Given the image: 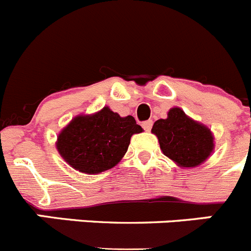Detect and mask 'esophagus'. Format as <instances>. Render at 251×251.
I'll list each match as a JSON object with an SVG mask.
<instances>
[{"label":"esophagus","instance_id":"esophagus-1","mask_svg":"<svg viewBox=\"0 0 251 251\" xmlns=\"http://www.w3.org/2000/svg\"><path fill=\"white\" fill-rule=\"evenodd\" d=\"M142 126H143V128H145L146 132H150V130L152 129L153 122L152 121H146V122H143V124H142Z\"/></svg>","mask_w":251,"mask_h":251}]
</instances>
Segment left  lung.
<instances>
[{"mask_svg":"<svg viewBox=\"0 0 251 251\" xmlns=\"http://www.w3.org/2000/svg\"><path fill=\"white\" fill-rule=\"evenodd\" d=\"M152 133L158 138L163 154L181 167H197L214 151L211 130L177 106L170 109L167 118L154 122Z\"/></svg>","mask_w":251,"mask_h":251,"instance_id":"1","label":"left lung"}]
</instances>
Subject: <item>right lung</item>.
Returning a JSON list of instances; mask_svg holds the SVG:
<instances>
[{
	"label": "right lung",
	"mask_w": 251,
	"mask_h": 251,
	"mask_svg": "<svg viewBox=\"0 0 251 251\" xmlns=\"http://www.w3.org/2000/svg\"><path fill=\"white\" fill-rule=\"evenodd\" d=\"M132 115L121 117L108 106L90 115H77L60 132V156L79 172L97 175L114 167L126 154L130 137L142 132Z\"/></svg>",
	"instance_id": "add662e5"
}]
</instances>
